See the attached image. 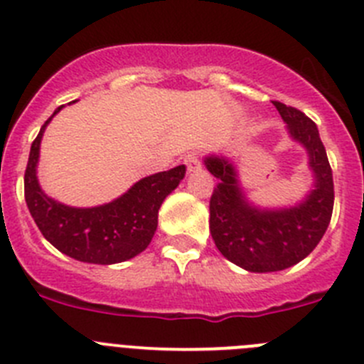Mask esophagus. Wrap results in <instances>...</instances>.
<instances>
[{
    "label": "esophagus",
    "instance_id": "esophagus-1",
    "mask_svg": "<svg viewBox=\"0 0 364 364\" xmlns=\"http://www.w3.org/2000/svg\"><path fill=\"white\" fill-rule=\"evenodd\" d=\"M185 165L186 168H188V172H198V170H201V159H199V154L192 152L188 154L185 158Z\"/></svg>",
    "mask_w": 364,
    "mask_h": 364
}]
</instances>
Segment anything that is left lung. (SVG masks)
<instances>
[{"label": "left lung", "instance_id": "obj_1", "mask_svg": "<svg viewBox=\"0 0 364 364\" xmlns=\"http://www.w3.org/2000/svg\"><path fill=\"white\" fill-rule=\"evenodd\" d=\"M288 137L309 156L312 186L292 205L261 206L248 198L239 170L225 154L203 158L218 179L210 199V234L218 250L247 272L267 274L303 261L325 235L333 208V179L316 123L294 107L274 101Z\"/></svg>", "mask_w": 364, "mask_h": 364}]
</instances>
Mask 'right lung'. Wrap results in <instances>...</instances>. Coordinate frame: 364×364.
<instances>
[{
  "label": "right lung",
  "instance_id": "obj_1",
  "mask_svg": "<svg viewBox=\"0 0 364 364\" xmlns=\"http://www.w3.org/2000/svg\"><path fill=\"white\" fill-rule=\"evenodd\" d=\"M54 114L45 121L31 146L25 170V201L36 225L60 252L92 264H116L141 254L158 230V214L166 196L178 188L186 166L146 176L125 194L97 206H70L45 194L38 179L41 139Z\"/></svg>",
  "mask_w": 364,
  "mask_h": 364
}]
</instances>
